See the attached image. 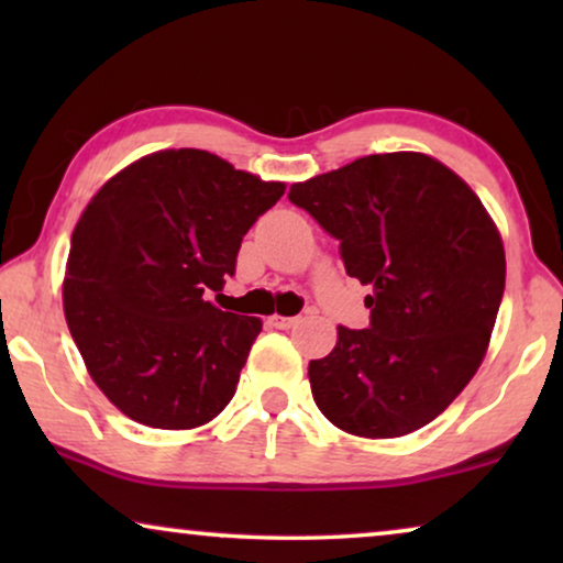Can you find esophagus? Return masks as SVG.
I'll use <instances>...</instances> for the list:
<instances>
[{"label":"esophagus","instance_id":"esophagus-1","mask_svg":"<svg viewBox=\"0 0 563 563\" xmlns=\"http://www.w3.org/2000/svg\"><path fill=\"white\" fill-rule=\"evenodd\" d=\"M297 322H299L297 314H291V318H284V314H272V318H268V325H272V328H279V330H289V328H295Z\"/></svg>","mask_w":563,"mask_h":563}]
</instances>
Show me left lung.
<instances>
[{
  "mask_svg": "<svg viewBox=\"0 0 563 563\" xmlns=\"http://www.w3.org/2000/svg\"><path fill=\"white\" fill-rule=\"evenodd\" d=\"M289 202L372 287L368 328L338 325L335 349L310 361L314 405L361 438L428 426L472 382L503 302V238L479 197L441 161L399 151L291 184Z\"/></svg>",
  "mask_w": 563,
  "mask_h": 563,
  "instance_id": "8db88e82",
  "label": "left lung"
}]
</instances>
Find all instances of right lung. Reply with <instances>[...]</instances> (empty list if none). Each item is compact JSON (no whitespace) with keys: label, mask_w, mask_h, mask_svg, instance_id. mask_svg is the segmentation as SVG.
<instances>
[{"label":"right lung","mask_w":563,"mask_h":563,"mask_svg":"<svg viewBox=\"0 0 563 563\" xmlns=\"http://www.w3.org/2000/svg\"><path fill=\"white\" fill-rule=\"evenodd\" d=\"M282 195V181L179 148L135 161L91 197L64 312L91 379L130 420L189 430L233 399L261 320L205 295L235 274L243 235Z\"/></svg>","instance_id":"obj_1"}]
</instances>
